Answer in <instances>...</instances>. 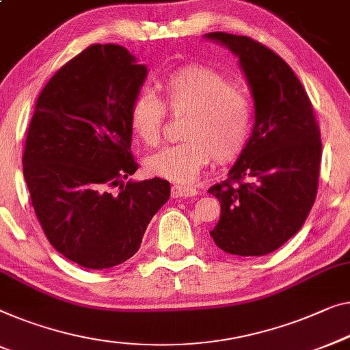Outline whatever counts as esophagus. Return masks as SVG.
<instances>
[{
    "label": "esophagus",
    "mask_w": 350,
    "mask_h": 350,
    "mask_svg": "<svg viewBox=\"0 0 350 350\" xmlns=\"http://www.w3.org/2000/svg\"><path fill=\"white\" fill-rule=\"evenodd\" d=\"M197 194H199V191L192 186H183V185L172 186V196L174 197H196Z\"/></svg>",
    "instance_id": "esophagus-1"
}]
</instances>
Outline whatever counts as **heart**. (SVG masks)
Listing matches in <instances>:
<instances>
[{
    "label": "heart",
    "mask_w": 350,
    "mask_h": 350,
    "mask_svg": "<svg viewBox=\"0 0 350 350\" xmlns=\"http://www.w3.org/2000/svg\"><path fill=\"white\" fill-rule=\"evenodd\" d=\"M163 103L142 93L131 107V124L146 146L163 140L165 109L187 115L180 144L167 146L146 161L148 174L174 183H189L210 164L229 163L246 148L254 110L250 94L226 75L205 66L181 68L159 83Z\"/></svg>",
    "instance_id": "1"
}]
</instances>
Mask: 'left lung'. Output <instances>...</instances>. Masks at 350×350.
Returning <instances> with one entry per match:
<instances>
[{
  "mask_svg": "<svg viewBox=\"0 0 350 350\" xmlns=\"http://www.w3.org/2000/svg\"><path fill=\"white\" fill-rule=\"evenodd\" d=\"M240 59L254 98L251 137L229 178L208 192L221 204L210 232L222 251L265 256L301 229L314 205L322 142L305 88L280 55L247 36L208 33Z\"/></svg>",
  "mask_w": 350,
  "mask_h": 350,
  "instance_id": "obj_1",
  "label": "left lung"
}]
</instances>
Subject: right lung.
I'll use <instances>...</instances> for the list:
<instances>
[{
  "instance_id": "obj_1",
  "label": "right lung",
  "mask_w": 350,
  "mask_h": 350,
  "mask_svg": "<svg viewBox=\"0 0 350 350\" xmlns=\"http://www.w3.org/2000/svg\"><path fill=\"white\" fill-rule=\"evenodd\" d=\"M146 72L128 49L93 44L57 70L34 105L23 151L31 204L50 245L91 270L133 257L170 197L158 176L124 183L139 169L131 107Z\"/></svg>"
}]
</instances>
